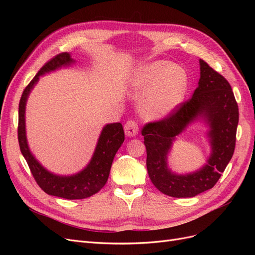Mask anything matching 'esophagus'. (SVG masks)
<instances>
[{"label":"esophagus","mask_w":255,"mask_h":255,"mask_svg":"<svg viewBox=\"0 0 255 255\" xmlns=\"http://www.w3.org/2000/svg\"><path fill=\"white\" fill-rule=\"evenodd\" d=\"M138 130H139V128H138V125L134 120H128L126 123L125 132H126L127 136H128V137L136 136L138 134Z\"/></svg>","instance_id":"obj_1"}]
</instances>
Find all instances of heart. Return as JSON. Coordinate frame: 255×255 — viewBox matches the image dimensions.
Returning a JSON list of instances; mask_svg holds the SVG:
<instances>
[{"instance_id": "obj_1", "label": "heart", "mask_w": 255, "mask_h": 255, "mask_svg": "<svg viewBox=\"0 0 255 255\" xmlns=\"http://www.w3.org/2000/svg\"><path fill=\"white\" fill-rule=\"evenodd\" d=\"M134 84L148 89L140 100L141 112L148 117L160 118L181 103L187 87V74L179 65L155 61L138 72Z\"/></svg>"}]
</instances>
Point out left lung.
<instances>
[{
    "instance_id": "8db88e82",
    "label": "left lung",
    "mask_w": 255,
    "mask_h": 255,
    "mask_svg": "<svg viewBox=\"0 0 255 255\" xmlns=\"http://www.w3.org/2000/svg\"><path fill=\"white\" fill-rule=\"evenodd\" d=\"M238 115V105L229 82L200 59L199 86L194 95L165 118L145 123L141 129L146 169L154 186L174 198H191L213 188L233 156ZM198 117L204 118L211 128V156L199 172L174 175L166 167V154L175 136Z\"/></svg>"
}]
</instances>
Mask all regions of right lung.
<instances>
[{
  "label": "right lung",
  "instance_id": "1",
  "mask_svg": "<svg viewBox=\"0 0 255 255\" xmlns=\"http://www.w3.org/2000/svg\"><path fill=\"white\" fill-rule=\"evenodd\" d=\"M73 63L70 54L64 52L57 54L43 65L35 78L23 90L19 103L18 140L22 155L24 156L36 183L45 194L68 200L85 199L97 194L103 188L109 179L114 157L125 141V130L121 123H111L104 127L100 135L97 148L89 165L80 173L71 176H59L49 172L38 163L29 152L25 136V104L30 90L45 72Z\"/></svg>",
  "mask_w": 255,
  "mask_h": 255
}]
</instances>
